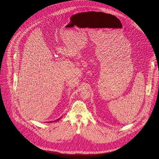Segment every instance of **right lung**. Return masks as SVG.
<instances>
[{
  "label": "right lung",
  "mask_w": 159,
  "mask_h": 159,
  "mask_svg": "<svg viewBox=\"0 0 159 159\" xmlns=\"http://www.w3.org/2000/svg\"><path fill=\"white\" fill-rule=\"evenodd\" d=\"M61 118H62V117H61ZM60 118H59V119L57 120H53V121H52V122H49V123H50V122L51 123V122H57V121H58V120H60Z\"/></svg>",
  "instance_id": "1"
}]
</instances>
